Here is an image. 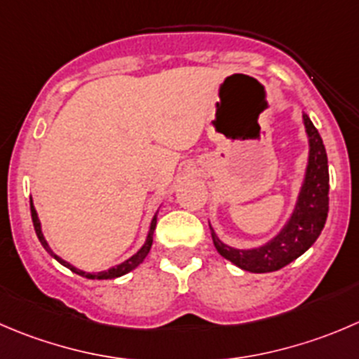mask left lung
Masks as SVG:
<instances>
[{"label":"left lung","instance_id":"left-lung-1","mask_svg":"<svg viewBox=\"0 0 359 359\" xmlns=\"http://www.w3.org/2000/svg\"><path fill=\"white\" fill-rule=\"evenodd\" d=\"M305 133L309 137V163L305 179L298 193L297 205L279 233L264 245L254 249H235L221 242L212 229V240L217 252L245 272L266 273L280 270L300 257L318 240L328 217L330 173L326 149L321 135L304 114Z\"/></svg>","mask_w":359,"mask_h":359}]
</instances>
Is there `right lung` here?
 I'll return each mask as SVG.
<instances>
[{
	"label": "right lung",
	"mask_w": 359,
	"mask_h": 359,
	"mask_svg": "<svg viewBox=\"0 0 359 359\" xmlns=\"http://www.w3.org/2000/svg\"><path fill=\"white\" fill-rule=\"evenodd\" d=\"M29 205H31V219H33L34 231H36V236H38V240H40L41 245H43V249L47 250V252L50 254V256L54 257L55 261H59V263H61L62 266L69 268V270H72V272L79 273V276L86 277V279H100V280H102V279H117V277H121V276H124V273H128V272H131V270H135V268H137L138 264H140L142 261L145 259V256H147L149 250H151V247H152V235H154L156 222H158V214H156L154 217H152V221H151V228H149V233H147V238H145V243H144V245H142L140 249L137 250V254H133V256H131L130 259L123 261V263L117 264V266L109 268V270H103V272H98V273H87V272H83V270H79V268H76V266H73V264H69L68 261H65V259H62V257H59L57 254H54V250H52L50 247H48L47 240H45L43 233H41L40 219H38L36 210H34L33 200H29Z\"/></svg>",
	"instance_id": "add662e5"
}]
</instances>
